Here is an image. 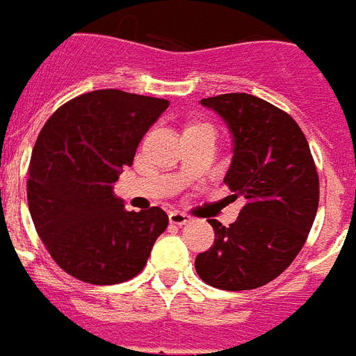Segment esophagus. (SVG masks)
Here are the masks:
<instances>
[{"instance_id":"esophagus-1","label":"esophagus","mask_w":356,"mask_h":356,"mask_svg":"<svg viewBox=\"0 0 356 356\" xmlns=\"http://www.w3.org/2000/svg\"><path fill=\"white\" fill-rule=\"evenodd\" d=\"M168 222L175 225H186L191 222V218L188 214H184V212H170L168 214Z\"/></svg>"}]
</instances>
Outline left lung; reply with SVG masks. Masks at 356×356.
<instances>
[{
    "label": "left lung",
    "mask_w": 356,
    "mask_h": 356,
    "mask_svg": "<svg viewBox=\"0 0 356 356\" xmlns=\"http://www.w3.org/2000/svg\"><path fill=\"white\" fill-rule=\"evenodd\" d=\"M233 134L224 181L245 207L229 227L210 220L214 245L195 258L197 275L220 290H252L277 279L307 241L318 209V175L300 124L246 92L203 98Z\"/></svg>",
    "instance_id": "obj_1"
}]
</instances>
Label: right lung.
<instances>
[{
  "instance_id": "obj_1",
  "label": "right lung",
  "mask_w": 356,
  "mask_h": 356,
  "mask_svg": "<svg viewBox=\"0 0 356 356\" xmlns=\"http://www.w3.org/2000/svg\"><path fill=\"white\" fill-rule=\"evenodd\" d=\"M167 108L165 98L92 90L60 106L41 129L28 168V207L51 258L75 279L129 281L167 229L165 210L129 212L111 191Z\"/></svg>"
}]
</instances>
